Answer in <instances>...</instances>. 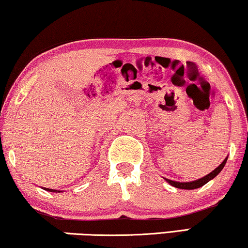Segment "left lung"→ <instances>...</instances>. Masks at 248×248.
Segmentation results:
<instances>
[{
	"mask_svg": "<svg viewBox=\"0 0 248 248\" xmlns=\"http://www.w3.org/2000/svg\"><path fill=\"white\" fill-rule=\"evenodd\" d=\"M227 162V157L224 159L223 163L220 164L219 166H217L216 169L213 170V172H211L209 174H207L206 176L202 177L200 178V180H196V181H193V182H175V181H172V180H167V178H165L166 182H169L170 185L174 186V187H177V188H182V189H195V188H199V187H202V186L206 184V183H208L211 180H213L215 176H217L220 173V170H222L224 169V166H225V164Z\"/></svg>",
	"mask_w": 248,
	"mask_h": 248,
	"instance_id": "obj_1",
	"label": "left lung"
}]
</instances>
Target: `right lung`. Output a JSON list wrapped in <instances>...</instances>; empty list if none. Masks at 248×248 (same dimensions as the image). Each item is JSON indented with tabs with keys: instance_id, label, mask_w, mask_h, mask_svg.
I'll return each mask as SVG.
<instances>
[{
	"instance_id": "obj_1",
	"label": "right lung",
	"mask_w": 248,
	"mask_h": 248,
	"mask_svg": "<svg viewBox=\"0 0 248 248\" xmlns=\"http://www.w3.org/2000/svg\"><path fill=\"white\" fill-rule=\"evenodd\" d=\"M45 190H49V192H56V189H49V188H44ZM59 192H61V190H59ZM58 193V192H56Z\"/></svg>"
}]
</instances>
